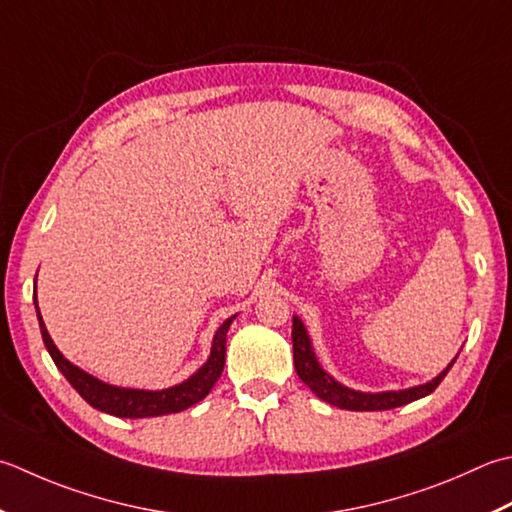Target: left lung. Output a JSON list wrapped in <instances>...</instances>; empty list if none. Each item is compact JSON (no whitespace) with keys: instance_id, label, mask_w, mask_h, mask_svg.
Returning a JSON list of instances; mask_svg holds the SVG:
<instances>
[{"instance_id":"left-lung-1","label":"left lung","mask_w":512,"mask_h":512,"mask_svg":"<svg viewBox=\"0 0 512 512\" xmlns=\"http://www.w3.org/2000/svg\"><path fill=\"white\" fill-rule=\"evenodd\" d=\"M293 357H295V370L299 379H302V382L313 390L319 399H324L326 404L344 408V410H390V408H399L404 404L415 402V399H422L442 384V379L448 375V370L453 368L457 359L455 355L453 362H450L442 373L426 384L404 388V390H384V393H362V390L339 384L333 375L326 373L322 364L317 362V355L313 350V342H310L308 337V330L297 315H293Z\"/></svg>"}]
</instances>
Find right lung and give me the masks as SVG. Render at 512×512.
Returning <instances> with one entry per match:
<instances>
[{
	"label": "right lung",
	"instance_id": "right-lung-1",
	"mask_svg": "<svg viewBox=\"0 0 512 512\" xmlns=\"http://www.w3.org/2000/svg\"><path fill=\"white\" fill-rule=\"evenodd\" d=\"M35 284H37V277H35ZM35 310H37L44 346L50 353V357H53L55 366L62 370V375L68 379V384L73 386L93 408L102 410V413L126 417V419L182 413V410L202 402V399L210 393V388L215 386L219 375H222L224 362H226V333L230 324H233V319L237 317V315L228 317L226 322L217 328V333L213 337V346H210V355L204 362V366L197 368V373L184 379L182 384H175L170 388L144 390V388H124V386L106 384L102 379H97L90 373H86V370L75 366L73 362H68L48 335L42 313H39V306H37V288H35Z\"/></svg>",
	"mask_w": 512,
	"mask_h": 512
}]
</instances>
